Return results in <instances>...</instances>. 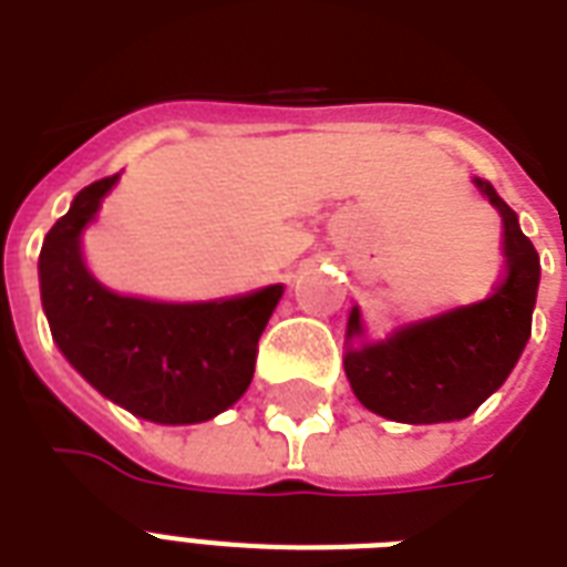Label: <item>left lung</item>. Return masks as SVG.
<instances>
[{
	"mask_svg": "<svg viewBox=\"0 0 567 567\" xmlns=\"http://www.w3.org/2000/svg\"><path fill=\"white\" fill-rule=\"evenodd\" d=\"M480 194L503 217L506 279L492 297L405 320L373 338L359 306L350 309L344 373L364 409L396 423H450L474 414L512 368L533 332L542 265L518 214L492 182L474 176Z\"/></svg>",
	"mask_w": 567,
	"mask_h": 567,
	"instance_id": "8db88e82",
	"label": "left lung"
}]
</instances>
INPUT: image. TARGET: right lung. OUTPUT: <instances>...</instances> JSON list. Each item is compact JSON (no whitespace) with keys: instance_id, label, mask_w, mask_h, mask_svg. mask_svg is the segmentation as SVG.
Returning a JSON list of instances; mask_svg holds the SVG:
<instances>
[{"instance_id":"1","label":"right lung","mask_w":567,"mask_h":567,"mask_svg":"<svg viewBox=\"0 0 567 567\" xmlns=\"http://www.w3.org/2000/svg\"><path fill=\"white\" fill-rule=\"evenodd\" d=\"M117 182L114 173L79 190L43 238L40 302L52 341L84 382L135 417L212 421L252 382L258 338L285 285L194 302L111 291L84 265L82 235Z\"/></svg>"}]
</instances>
